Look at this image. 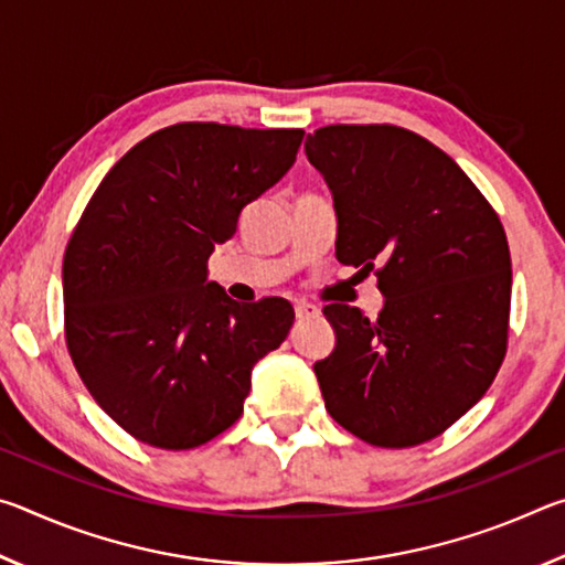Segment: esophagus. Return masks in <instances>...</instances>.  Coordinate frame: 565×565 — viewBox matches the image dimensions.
I'll return each mask as SVG.
<instances>
[{
  "label": "esophagus",
  "instance_id": "34e87169",
  "mask_svg": "<svg viewBox=\"0 0 565 565\" xmlns=\"http://www.w3.org/2000/svg\"><path fill=\"white\" fill-rule=\"evenodd\" d=\"M294 311H296V319H299V321H303V319H313V317H319V313H321L319 306L306 303V301H299V303H296V306H294Z\"/></svg>",
  "mask_w": 565,
  "mask_h": 565
}]
</instances>
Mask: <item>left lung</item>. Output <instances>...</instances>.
<instances>
[{
	"mask_svg": "<svg viewBox=\"0 0 565 565\" xmlns=\"http://www.w3.org/2000/svg\"><path fill=\"white\" fill-rule=\"evenodd\" d=\"M339 218L337 259L374 271L376 319L323 306L337 347L313 363L331 418L361 441H431L481 401L509 343L511 252L499 214L456 161L394 124L306 137Z\"/></svg>",
	"mask_w": 565,
	"mask_h": 565,
	"instance_id": "8db88e82",
	"label": "left lung"
}]
</instances>
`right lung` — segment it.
<instances>
[{
	"label": "right lung",
	"instance_id": "obj_1",
	"mask_svg": "<svg viewBox=\"0 0 565 565\" xmlns=\"http://www.w3.org/2000/svg\"><path fill=\"white\" fill-rule=\"evenodd\" d=\"M301 129L184 121L131 147L66 244L64 337L94 401L137 441L184 451L242 416L254 363L289 337L286 299L206 279L244 206L296 161Z\"/></svg>",
	"mask_w": 565,
	"mask_h": 565
}]
</instances>
